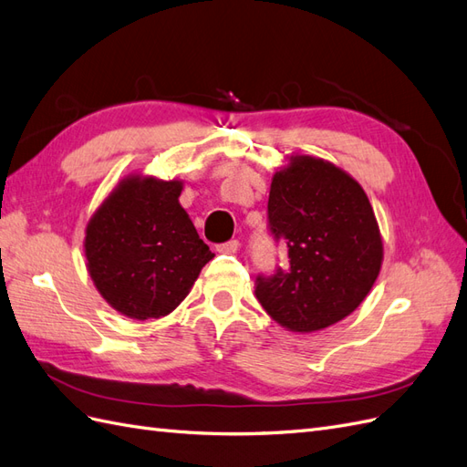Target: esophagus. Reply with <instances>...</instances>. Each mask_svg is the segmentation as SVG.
<instances>
[{"label": "esophagus", "mask_w": 467, "mask_h": 467, "mask_svg": "<svg viewBox=\"0 0 467 467\" xmlns=\"http://www.w3.org/2000/svg\"><path fill=\"white\" fill-rule=\"evenodd\" d=\"M238 246H241V243L238 241H226V243H221V244H217V250L219 253H223V254H234L236 250H238Z\"/></svg>", "instance_id": "obj_1"}]
</instances>
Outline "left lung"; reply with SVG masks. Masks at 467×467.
Masks as SVG:
<instances>
[{
    "label": "left lung",
    "mask_w": 467,
    "mask_h": 467,
    "mask_svg": "<svg viewBox=\"0 0 467 467\" xmlns=\"http://www.w3.org/2000/svg\"><path fill=\"white\" fill-rule=\"evenodd\" d=\"M268 231L288 265L260 272L254 294L290 331L337 324L379 276L382 241L363 187L329 161L297 155L272 179Z\"/></svg>",
    "instance_id": "obj_1"
}]
</instances>
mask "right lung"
<instances>
[{"instance_id":"right-lung-1","label":"right lung","mask_w":467,"mask_h":467,"mask_svg":"<svg viewBox=\"0 0 467 467\" xmlns=\"http://www.w3.org/2000/svg\"><path fill=\"white\" fill-rule=\"evenodd\" d=\"M182 189L179 182L130 177L87 226L90 278L119 314H171L214 256L179 205Z\"/></svg>"}]
</instances>
